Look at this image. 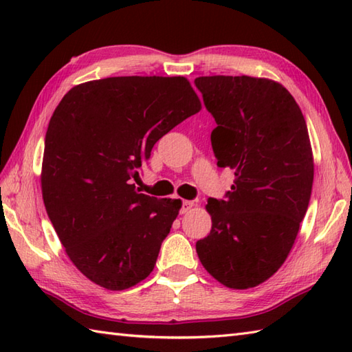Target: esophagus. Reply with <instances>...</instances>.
Returning <instances> with one entry per match:
<instances>
[{
	"instance_id": "obj_1",
	"label": "esophagus",
	"mask_w": 352,
	"mask_h": 352,
	"mask_svg": "<svg viewBox=\"0 0 352 352\" xmlns=\"http://www.w3.org/2000/svg\"><path fill=\"white\" fill-rule=\"evenodd\" d=\"M193 206H195V203H193V201H183V203H182V210H180V212H182V213H188Z\"/></svg>"
}]
</instances>
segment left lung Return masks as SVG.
<instances>
[{
  "mask_svg": "<svg viewBox=\"0 0 352 352\" xmlns=\"http://www.w3.org/2000/svg\"><path fill=\"white\" fill-rule=\"evenodd\" d=\"M195 86L214 119L213 153L234 170L223 199L208 198L210 234L197 242L207 272L248 289L284 263L307 212L313 157L307 124L294 96L272 80L199 77Z\"/></svg>",
  "mask_w": 352,
  "mask_h": 352,
  "instance_id": "obj_1",
  "label": "left lung"
}]
</instances>
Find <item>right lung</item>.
<instances>
[{
    "label": "right lung",
    "mask_w": 352,
    "mask_h": 352,
    "mask_svg": "<svg viewBox=\"0 0 352 352\" xmlns=\"http://www.w3.org/2000/svg\"><path fill=\"white\" fill-rule=\"evenodd\" d=\"M201 102L184 77H110L72 87L45 136L42 197L72 263L109 290L151 274L180 199L138 193L154 144Z\"/></svg>",
    "instance_id": "obj_1"
}]
</instances>
